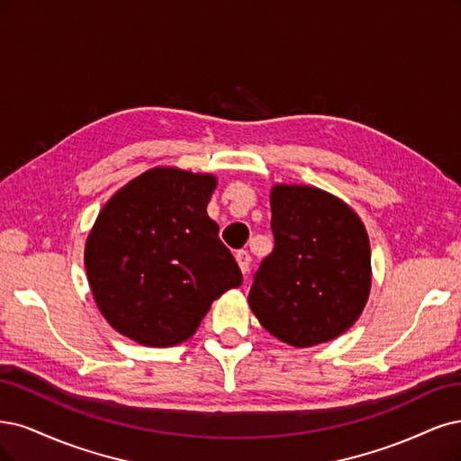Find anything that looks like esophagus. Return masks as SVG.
<instances>
[{"mask_svg": "<svg viewBox=\"0 0 461 461\" xmlns=\"http://www.w3.org/2000/svg\"><path fill=\"white\" fill-rule=\"evenodd\" d=\"M234 258H236V261H238V267H240V271L246 275L248 268H249V263H251L249 253H248L246 249H238Z\"/></svg>", "mask_w": 461, "mask_h": 461, "instance_id": "obj_1", "label": "esophagus"}]
</instances>
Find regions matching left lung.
<instances>
[{"instance_id":"obj_1","label":"left lung","mask_w":461,"mask_h":461,"mask_svg":"<svg viewBox=\"0 0 461 461\" xmlns=\"http://www.w3.org/2000/svg\"><path fill=\"white\" fill-rule=\"evenodd\" d=\"M275 248L249 288L263 328L294 347L341 336L370 294V242L358 215L314 186L276 185L271 193Z\"/></svg>"}]
</instances>
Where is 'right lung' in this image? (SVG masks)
<instances>
[{"mask_svg": "<svg viewBox=\"0 0 461 461\" xmlns=\"http://www.w3.org/2000/svg\"><path fill=\"white\" fill-rule=\"evenodd\" d=\"M215 177L154 167L106 202L86 244L87 278L108 324L137 343L188 339L213 301L242 284L208 217Z\"/></svg>", "mask_w": 461, "mask_h": 461, "instance_id": "add662e5", "label": "right lung"}]
</instances>
